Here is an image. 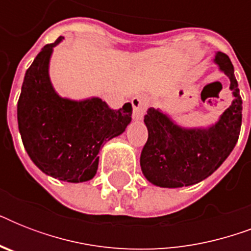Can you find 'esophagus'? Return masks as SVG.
<instances>
[{
    "label": "esophagus",
    "instance_id": "1",
    "mask_svg": "<svg viewBox=\"0 0 251 251\" xmlns=\"http://www.w3.org/2000/svg\"><path fill=\"white\" fill-rule=\"evenodd\" d=\"M131 104H133V117L135 121H142L143 116L147 109V99L145 95H137L131 99Z\"/></svg>",
    "mask_w": 251,
    "mask_h": 251
}]
</instances>
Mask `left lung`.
<instances>
[{
  "mask_svg": "<svg viewBox=\"0 0 251 251\" xmlns=\"http://www.w3.org/2000/svg\"><path fill=\"white\" fill-rule=\"evenodd\" d=\"M214 64L229 78L232 104L208 126L187 127L165 110L150 108L145 116L149 139L141 153L142 173L155 186L177 189L210 177L226 160L238 141L242 100L229 57L216 52Z\"/></svg>",
  "mask_w": 251,
  "mask_h": 251,
  "instance_id": "1",
  "label": "left lung"
}]
</instances>
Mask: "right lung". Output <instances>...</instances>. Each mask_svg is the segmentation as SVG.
<instances>
[{
	"instance_id": "obj_1",
	"label": "right lung",
	"mask_w": 251,
	"mask_h": 251,
	"mask_svg": "<svg viewBox=\"0 0 251 251\" xmlns=\"http://www.w3.org/2000/svg\"><path fill=\"white\" fill-rule=\"evenodd\" d=\"M60 36L45 45L27 69L18 100V127L32 163L47 176L79 183L95 177L99 152L131 122L133 106L112 110L98 96L62 98L52 84L49 65Z\"/></svg>"
}]
</instances>
